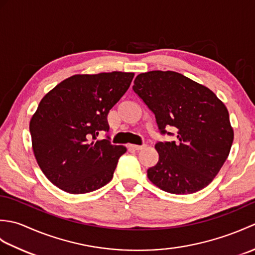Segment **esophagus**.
I'll list each match as a JSON object with an SVG mask.
<instances>
[{
  "label": "esophagus",
  "instance_id": "34e87169",
  "mask_svg": "<svg viewBox=\"0 0 255 255\" xmlns=\"http://www.w3.org/2000/svg\"><path fill=\"white\" fill-rule=\"evenodd\" d=\"M128 148H129V149H132V150H137V151H139V150H142V149H144V148H145V144H141V145H137V144H129V145H128Z\"/></svg>",
  "mask_w": 255,
  "mask_h": 255
}]
</instances>
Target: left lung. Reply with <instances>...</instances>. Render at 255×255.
<instances>
[{
	"label": "left lung",
	"mask_w": 255,
	"mask_h": 255,
	"mask_svg": "<svg viewBox=\"0 0 255 255\" xmlns=\"http://www.w3.org/2000/svg\"><path fill=\"white\" fill-rule=\"evenodd\" d=\"M132 90L154 114L161 134L176 141L156 142L159 161L149 180L171 194H193L218 174L230 152L234 130L229 113L214 92L174 71H149L134 79Z\"/></svg>",
	"instance_id": "left-lung-1"
}]
</instances>
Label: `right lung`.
Instances as JSON below:
<instances>
[{
    "mask_svg": "<svg viewBox=\"0 0 255 255\" xmlns=\"http://www.w3.org/2000/svg\"><path fill=\"white\" fill-rule=\"evenodd\" d=\"M133 73L77 74L47 93L30 119L32 150L53 185L70 194L96 191L113 178L123 145L96 140L110 130L107 115L130 86Z\"/></svg>",
    "mask_w": 255,
    "mask_h": 255,
    "instance_id": "obj_1",
    "label": "right lung"
}]
</instances>
